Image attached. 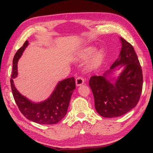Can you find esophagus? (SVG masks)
<instances>
[{
  "label": "esophagus",
  "instance_id": "34e87169",
  "mask_svg": "<svg viewBox=\"0 0 153 153\" xmlns=\"http://www.w3.org/2000/svg\"><path fill=\"white\" fill-rule=\"evenodd\" d=\"M83 83H84V79L83 78H82V77H77L76 79V84L77 87L83 85Z\"/></svg>",
  "mask_w": 153,
  "mask_h": 153
}]
</instances>
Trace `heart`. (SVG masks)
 <instances>
[{
  "label": "heart",
  "instance_id": "b5f03b06",
  "mask_svg": "<svg viewBox=\"0 0 153 153\" xmlns=\"http://www.w3.org/2000/svg\"><path fill=\"white\" fill-rule=\"evenodd\" d=\"M94 51L95 47L92 45L84 47L78 52V57L81 59H86L90 55H91ZM93 53L87 63V68L90 70L96 69L102 64L105 56V48L100 47L97 48Z\"/></svg>",
  "mask_w": 153,
  "mask_h": 153
}]
</instances>
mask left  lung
Wrapping results in <instances>:
<instances>
[{"instance_id": "obj_1", "label": "left lung", "mask_w": 153, "mask_h": 153, "mask_svg": "<svg viewBox=\"0 0 153 153\" xmlns=\"http://www.w3.org/2000/svg\"><path fill=\"white\" fill-rule=\"evenodd\" d=\"M122 44L118 59L110 70L100 76H92L89 86L94 96L97 112L105 118L125 114L137 105L141 95L143 74L137 54L132 45L120 37ZM122 68L117 78L116 69Z\"/></svg>"}]
</instances>
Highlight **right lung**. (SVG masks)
Returning a JSON list of instances; mask_svg holds the SVG:
<instances>
[{
  "instance_id": "add662e5",
  "label": "right lung",
  "mask_w": 153,
  "mask_h": 153,
  "mask_svg": "<svg viewBox=\"0 0 153 153\" xmlns=\"http://www.w3.org/2000/svg\"><path fill=\"white\" fill-rule=\"evenodd\" d=\"M28 41L16 52L13 59V69L10 79L13 97L18 108L25 118L40 124H54L66 116L74 90L76 89L74 77L65 79L57 83L48 98L41 102L31 101L22 95L16 88L14 80L18 76V62L28 46Z\"/></svg>"
}]
</instances>
